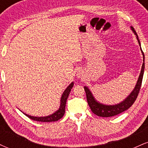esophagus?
<instances>
[{"instance_id": "obj_1", "label": "esophagus", "mask_w": 148, "mask_h": 148, "mask_svg": "<svg viewBox=\"0 0 148 148\" xmlns=\"http://www.w3.org/2000/svg\"><path fill=\"white\" fill-rule=\"evenodd\" d=\"M79 72V73H78V74H77V76H78V77H81V72Z\"/></svg>"}]
</instances>
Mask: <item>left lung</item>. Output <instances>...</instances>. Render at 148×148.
<instances>
[{"label":"left lung","instance_id":"obj_1","mask_svg":"<svg viewBox=\"0 0 148 148\" xmlns=\"http://www.w3.org/2000/svg\"><path fill=\"white\" fill-rule=\"evenodd\" d=\"M130 28L131 30H132V32L134 33V35L136 37L138 45L140 46V51L142 52L143 58V63L140 75L138 76V81H137L135 87H134L133 90L131 92L130 94L123 101H122L121 102L113 105H108L100 103L99 101L96 100L95 97L93 96L92 92L90 91V90L88 88V87L84 86V90L86 93V98H87L88 105H89L90 108L92 113L94 114L98 115V116L103 117V118H108V117L115 116V115L120 114V113H123V112L126 111L128 108H130L132 106V104L134 103V101H136V99L137 96H138L139 93V90H140V87H141L143 76L144 74V69H145V56H144L141 47H140V43L138 40V37L137 35L136 32V30H134V28L132 26H131Z\"/></svg>","mask_w":148,"mask_h":148}]
</instances>
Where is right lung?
Instances as JSON below:
<instances>
[{
  "instance_id": "1",
  "label": "right lung",
  "mask_w": 148,
  "mask_h": 148,
  "mask_svg": "<svg viewBox=\"0 0 148 148\" xmlns=\"http://www.w3.org/2000/svg\"><path fill=\"white\" fill-rule=\"evenodd\" d=\"M73 86H74V82H72L68 86H67V88L64 90V91L62 94V96H61L60 98V107H59V108L56 111H55L53 113H52V114L42 117L32 116V115H28L25 113H23V114L26 115V116L28 117L29 118L32 119V120H35V121L43 122V123H51V122L58 121V120H60V118H62L64 114V112H65L66 102H67V98H68V96L71 90H72V88H73Z\"/></svg>"
}]
</instances>
